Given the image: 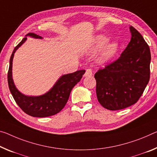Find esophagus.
Masks as SVG:
<instances>
[{
  "label": "esophagus",
  "mask_w": 157,
  "mask_h": 157,
  "mask_svg": "<svg viewBox=\"0 0 157 157\" xmlns=\"http://www.w3.org/2000/svg\"><path fill=\"white\" fill-rule=\"evenodd\" d=\"M92 74H93V72H92V70L91 68H88L86 70L85 73H84V77H89L91 76Z\"/></svg>",
  "instance_id": "obj_1"
}]
</instances>
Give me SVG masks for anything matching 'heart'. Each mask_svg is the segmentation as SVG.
Returning a JSON list of instances; mask_svg holds the SVG:
<instances>
[{"label": "heart", "instance_id": "obj_1", "mask_svg": "<svg viewBox=\"0 0 157 157\" xmlns=\"http://www.w3.org/2000/svg\"><path fill=\"white\" fill-rule=\"evenodd\" d=\"M108 41V39L106 38L105 36H98L96 37L95 40V42H94V44L93 46V48L92 49L93 50H96L99 48L104 45ZM118 49V44L115 42H113V43H110L107 44V45L104 47L102 50L100 60L101 62H105L108 61L109 59H110L112 57H113L115 53L117 51Z\"/></svg>", "mask_w": 157, "mask_h": 157}]
</instances>
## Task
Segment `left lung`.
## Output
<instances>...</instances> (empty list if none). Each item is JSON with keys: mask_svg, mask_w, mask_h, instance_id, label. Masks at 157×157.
I'll return each instance as SVG.
<instances>
[{"mask_svg": "<svg viewBox=\"0 0 157 157\" xmlns=\"http://www.w3.org/2000/svg\"><path fill=\"white\" fill-rule=\"evenodd\" d=\"M130 31L131 41L119 58L94 75L98 101L110 110L135 104L150 80V47L135 28L130 26Z\"/></svg>", "mask_w": 157, "mask_h": 157, "instance_id": "obj_1", "label": "left lung"}]
</instances>
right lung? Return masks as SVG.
Masks as SVG:
<instances>
[{
  "label": "right lung",
  "mask_w": 157,
  "mask_h": 157,
  "mask_svg": "<svg viewBox=\"0 0 157 157\" xmlns=\"http://www.w3.org/2000/svg\"><path fill=\"white\" fill-rule=\"evenodd\" d=\"M42 39L41 36L33 33H29L26 36ZM25 37L14 47L10 59V66L7 73V82L10 91L14 101L25 113L36 117H46L59 113L64 108L68 101L71 90L80 81L85 73L84 70H80L75 73L62 75L58 79L50 90L43 95L38 96H28L21 94L14 85L12 79V68L14 54L17 49L26 40Z\"/></svg>",
  "instance_id": "obj_1"
}]
</instances>
